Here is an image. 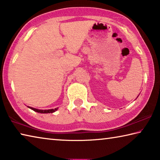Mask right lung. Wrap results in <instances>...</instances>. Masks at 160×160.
Here are the masks:
<instances>
[{
  "label": "right lung",
  "instance_id": "1",
  "mask_svg": "<svg viewBox=\"0 0 160 160\" xmlns=\"http://www.w3.org/2000/svg\"><path fill=\"white\" fill-rule=\"evenodd\" d=\"M29 109H32L34 112H38V113H53L55 112L56 110L58 109V108H56V109H46V110H41V109H35V108H32L30 107H28Z\"/></svg>",
  "mask_w": 160,
  "mask_h": 160
}]
</instances>
